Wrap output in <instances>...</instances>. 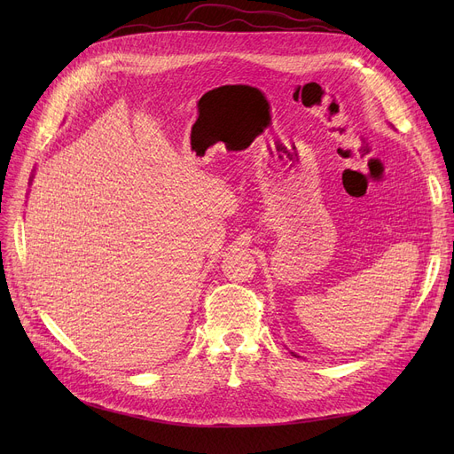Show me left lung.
<instances>
[{
	"mask_svg": "<svg viewBox=\"0 0 454 454\" xmlns=\"http://www.w3.org/2000/svg\"><path fill=\"white\" fill-rule=\"evenodd\" d=\"M293 355H294V356H296V353H293Z\"/></svg>",
	"mask_w": 454,
	"mask_h": 454,
	"instance_id": "8db88e82",
	"label": "left lung"
}]
</instances>
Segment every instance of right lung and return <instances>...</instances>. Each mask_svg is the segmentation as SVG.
<instances>
[{
    "instance_id": "1",
    "label": "right lung",
    "mask_w": 454,
    "mask_h": 454,
    "mask_svg": "<svg viewBox=\"0 0 454 454\" xmlns=\"http://www.w3.org/2000/svg\"><path fill=\"white\" fill-rule=\"evenodd\" d=\"M31 182H33V176H31V180H29V184H31Z\"/></svg>"
}]
</instances>
